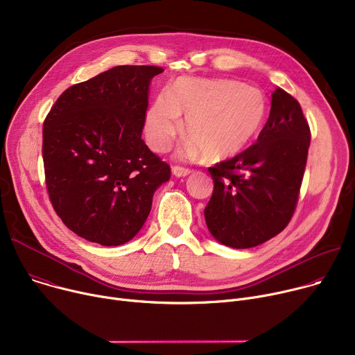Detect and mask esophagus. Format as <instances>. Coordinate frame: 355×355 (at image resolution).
<instances>
[{
  "instance_id": "1",
  "label": "esophagus",
  "mask_w": 355,
  "mask_h": 355,
  "mask_svg": "<svg viewBox=\"0 0 355 355\" xmlns=\"http://www.w3.org/2000/svg\"><path fill=\"white\" fill-rule=\"evenodd\" d=\"M171 173H173V175H174V177H177V178H182V177H187V175H189V174H191V170H188V168H184V167H178V166H174V167L171 168Z\"/></svg>"
}]
</instances>
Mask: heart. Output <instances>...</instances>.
Segmentation results:
<instances>
[{"instance_id": "obj_1", "label": "heart", "mask_w": 355, "mask_h": 355, "mask_svg": "<svg viewBox=\"0 0 355 355\" xmlns=\"http://www.w3.org/2000/svg\"><path fill=\"white\" fill-rule=\"evenodd\" d=\"M266 99L253 86L235 79L180 78L167 96H158L146 113L144 130L154 151H166L182 127L189 139L182 157L205 155L220 163L241 154L261 132Z\"/></svg>"}]
</instances>
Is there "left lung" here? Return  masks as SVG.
Masks as SVG:
<instances>
[{
  "label": "left lung",
  "instance_id": "1",
  "mask_svg": "<svg viewBox=\"0 0 355 355\" xmlns=\"http://www.w3.org/2000/svg\"><path fill=\"white\" fill-rule=\"evenodd\" d=\"M309 146L299 102L276 89L256 143L208 168L214 192L204 215L211 235L225 246L248 249L280 234L297 204Z\"/></svg>",
  "mask_w": 355,
  "mask_h": 355
}]
</instances>
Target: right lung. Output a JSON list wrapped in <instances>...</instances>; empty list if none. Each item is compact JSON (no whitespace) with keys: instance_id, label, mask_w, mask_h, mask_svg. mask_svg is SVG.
<instances>
[{"instance_id":"right-lung-1","label":"right lung","mask_w":355,"mask_h":355,"mask_svg":"<svg viewBox=\"0 0 355 355\" xmlns=\"http://www.w3.org/2000/svg\"><path fill=\"white\" fill-rule=\"evenodd\" d=\"M158 67H114L71 86L44 123V166L53 209L80 238L103 246L132 241L170 166L141 139Z\"/></svg>"}]
</instances>
